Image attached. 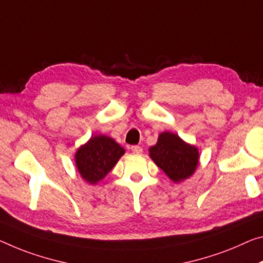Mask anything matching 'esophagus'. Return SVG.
Wrapping results in <instances>:
<instances>
[{
	"label": "esophagus",
	"mask_w": 263,
	"mask_h": 263,
	"mask_svg": "<svg viewBox=\"0 0 263 263\" xmlns=\"http://www.w3.org/2000/svg\"><path fill=\"white\" fill-rule=\"evenodd\" d=\"M131 151H132V153H135V154H140L141 152H143V148L138 146V145H135V146L131 147Z\"/></svg>",
	"instance_id": "esophagus-1"
}]
</instances>
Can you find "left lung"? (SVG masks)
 Returning <instances> with one entry per match:
<instances>
[{
  "instance_id": "8db88e82",
  "label": "left lung",
  "mask_w": 263,
  "mask_h": 263,
  "mask_svg": "<svg viewBox=\"0 0 263 263\" xmlns=\"http://www.w3.org/2000/svg\"><path fill=\"white\" fill-rule=\"evenodd\" d=\"M149 157L174 182H180L194 173L199 164V151L178 135L162 132L157 144L149 147Z\"/></svg>"
}]
</instances>
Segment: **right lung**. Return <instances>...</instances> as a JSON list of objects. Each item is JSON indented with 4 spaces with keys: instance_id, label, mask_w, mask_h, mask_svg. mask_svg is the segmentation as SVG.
Masks as SVG:
<instances>
[{
    "instance_id": "obj_1",
    "label": "right lung",
    "mask_w": 263,
    "mask_h": 263,
    "mask_svg": "<svg viewBox=\"0 0 263 263\" xmlns=\"http://www.w3.org/2000/svg\"><path fill=\"white\" fill-rule=\"evenodd\" d=\"M125 149L110 137L99 135L91 137L74 154L79 174L85 181L96 185L115 167Z\"/></svg>"
}]
</instances>
